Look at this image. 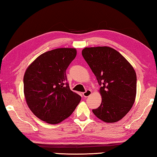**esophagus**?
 <instances>
[{
	"label": "esophagus",
	"instance_id": "34e87169",
	"mask_svg": "<svg viewBox=\"0 0 157 157\" xmlns=\"http://www.w3.org/2000/svg\"><path fill=\"white\" fill-rule=\"evenodd\" d=\"M91 94H92V90H86V92L83 93V95L84 97H88Z\"/></svg>",
	"mask_w": 157,
	"mask_h": 157
}]
</instances>
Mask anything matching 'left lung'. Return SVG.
I'll return each instance as SVG.
<instances>
[{"label":"left lung","mask_w":157,"mask_h":157,"mask_svg":"<svg viewBox=\"0 0 157 157\" xmlns=\"http://www.w3.org/2000/svg\"><path fill=\"white\" fill-rule=\"evenodd\" d=\"M82 55L101 86L102 101L97 109H92L93 113L105 123L119 121L135 101V70L122 54L110 47L86 48Z\"/></svg>","instance_id":"8db88e82"}]
</instances>
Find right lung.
<instances>
[{
    "instance_id": "add662e5",
    "label": "right lung",
    "mask_w": 157,
    "mask_h": 157,
    "mask_svg": "<svg viewBox=\"0 0 157 157\" xmlns=\"http://www.w3.org/2000/svg\"><path fill=\"white\" fill-rule=\"evenodd\" d=\"M76 56L75 48H57L38 56L25 72L24 95L30 110L49 124L68 118L81 97L71 91L66 70Z\"/></svg>"
}]
</instances>
